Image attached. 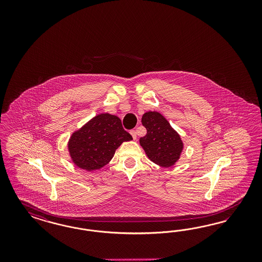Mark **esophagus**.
<instances>
[{
    "label": "esophagus",
    "mask_w": 262,
    "mask_h": 262,
    "mask_svg": "<svg viewBox=\"0 0 262 262\" xmlns=\"http://www.w3.org/2000/svg\"><path fill=\"white\" fill-rule=\"evenodd\" d=\"M130 135H132V136H133V138L135 139V140H136V132L135 130H130Z\"/></svg>",
    "instance_id": "obj_1"
}]
</instances>
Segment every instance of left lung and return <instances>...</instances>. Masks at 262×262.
<instances>
[{
  "label": "left lung",
  "mask_w": 262,
  "mask_h": 262,
  "mask_svg": "<svg viewBox=\"0 0 262 262\" xmlns=\"http://www.w3.org/2000/svg\"><path fill=\"white\" fill-rule=\"evenodd\" d=\"M141 122L147 129V135L139 139V143L147 157L160 166L174 165L183 150L180 135L158 111L144 113Z\"/></svg>",
  "instance_id": "obj_1"
}]
</instances>
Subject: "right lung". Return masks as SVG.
<instances>
[{"label": "right lung", "mask_w": 262, "mask_h": 262, "mask_svg": "<svg viewBox=\"0 0 262 262\" xmlns=\"http://www.w3.org/2000/svg\"><path fill=\"white\" fill-rule=\"evenodd\" d=\"M130 140L119 117L101 113L72 134L68 151L76 166L91 172L106 165L120 145Z\"/></svg>", "instance_id": "add662e5"}]
</instances>
